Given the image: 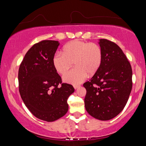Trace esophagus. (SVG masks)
<instances>
[{"label": "esophagus", "mask_w": 146, "mask_h": 146, "mask_svg": "<svg viewBox=\"0 0 146 146\" xmlns=\"http://www.w3.org/2000/svg\"><path fill=\"white\" fill-rule=\"evenodd\" d=\"M80 86H78V85H74L73 86V88H75V90H76V89H78V88H80Z\"/></svg>", "instance_id": "obj_1"}]
</instances>
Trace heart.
<instances>
[{"label":"heart","mask_w":146,"mask_h":146,"mask_svg":"<svg viewBox=\"0 0 146 146\" xmlns=\"http://www.w3.org/2000/svg\"><path fill=\"white\" fill-rule=\"evenodd\" d=\"M102 60L100 47L95 43L79 40L71 41L63 48V53H56L53 58V65L56 72L65 73L72 67L75 68L63 76V81L71 84L82 82L88 75H93L98 70Z\"/></svg>","instance_id":"heart-1"}]
</instances>
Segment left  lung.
Listing matches in <instances>:
<instances>
[{"label": "left lung", "instance_id": "8db88e82", "mask_svg": "<svg viewBox=\"0 0 146 146\" xmlns=\"http://www.w3.org/2000/svg\"><path fill=\"white\" fill-rule=\"evenodd\" d=\"M102 60L98 70L83 86L87 112L100 120H109L122 111L132 89V69L117 44L106 39L98 42Z\"/></svg>", "mask_w": 146, "mask_h": 146}]
</instances>
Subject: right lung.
I'll return each instance as SVG.
<instances>
[{
	"label": "right lung",
	"mask_w": 146,
	"mask_h": 146,
	"mask_svg": "<svg viewBox=\"0 0 146 146\" xmlns=\"http://www.w3.org/2000/svg\"><path fill=\"white\" fill-rule=\"evenodd\" d=\"M59 44L55 40L34 44L19 70L22 99L35 117L46 122H53L66 114L68 98L75 91L73 86L62 84L61 77L53 67V58Z\"/></svg>",
	"instance_id": "right-lung-1"
}]
</instances>
